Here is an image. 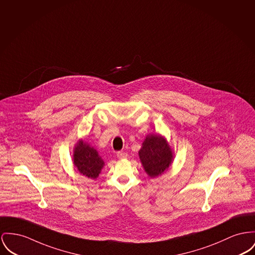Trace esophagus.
<instances>
[{
  "label": "esophagus",
  "mask_w": 255,
  "mask_h": 255,
  "mask_svg": "<svg viewBox=\"0 0 255 255\" xmlns=\"http://www.w3.org/2000/svg\"><path fill=\"white\" fill-rule=\"evenodd\" d=\"M117 156L120 159H123V158H127L128 157V153L126 152H118L117 153Z\"/></svg>",
  "instance_id": "34e87169"
}]
</instances>
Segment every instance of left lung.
<instances>
[{"instance_id": "8db88e82", "label": "left lung", "mask_w": 255, "mask_h": 255, "mask_svg": "<svg viewBox=\"0 0 255 255\" xmlns=\"http://www.w3.org/2000/svg\"><path fill=\"white\" fill-rule=\"evenodd\" d=\"M138 155L144 171L151 178H156L168 171L174 160V152L168 141L158 133L146 136Z\"/></svg>"}]
</instances>
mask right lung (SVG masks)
<instances>
[{"label":"right lung","mask_w":255,"mask_h":255,"mask_svg":"<svg viewBox=\"0 0 255 255\" xmlns=\"http://www.w3.org/2000/svg\"><path fill=\"white\" fill-rule=\"evenodd\" d=\"M74 168L90 179H97L105 165L99 152L83 139H79L73 148Z\"/></svg>","instance_id":"add662e5"}]
</instances>
